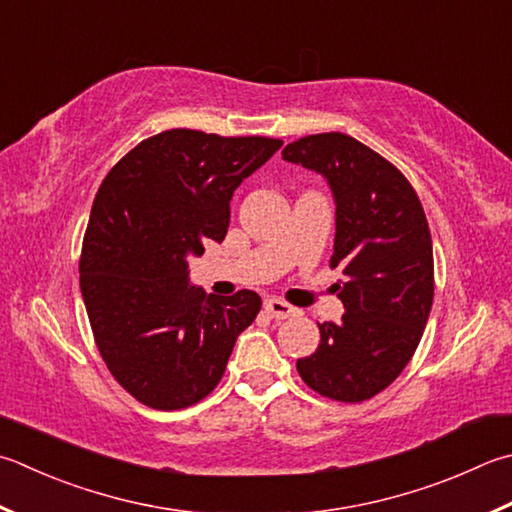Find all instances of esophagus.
<instances>
[{"label":"esophagus","mask_w":512,"mask_h":512,"mask_svg":"<svg viewBox=\"0 0 512 512\" xmlns=\"http://www.w3.org/2000/svg\"><path fill=\"white\" fill-rule=\"evenodd\" d=\"M265 312L272 316V318H289V316L301 314L294 305L281 301V298H267V301H265Z\"/></svg>","instance_id":"esophagus-1"}]
</instances>
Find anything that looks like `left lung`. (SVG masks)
Listing matches in <instances>:
<instances>
[{
    "label": "left lung",
    "mask_w": 512,
    "mask_h": 512,
    "mask_svg": "<svg viewBox=\"0 0 512 512\" xmlns=\"http://www.w3.org/2000/svg\"><path fill=\"white\" fill-rule=\"evenodd\" d=\"M287 162L327 178L336 200L332 269L345 314L321 323V343L296 361L321 397L361 403L383 392L410 363L435 296L432 238L410 180L345 133L289 142Z\"/></svg>",
    "instance_id": "1"
}]
</instances>
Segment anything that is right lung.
Instances as JSON below:
<instances>
[{"label":"right lung","instance_id":"add662e5","mask_svg":"<svg viewBox=\"0 0 512 512\" xmlns=\"http://www.w3.org/2000/svg\"><path fill=\"white\" fill-rule=\"evenodd\" d=\"M281 144L169 129L102 180L82 240V298L106 368L144 406L205 399L260 312L252 289L207 296L189 285L187 258L205 254L207 240L223 243L236 187Z\"/></svg>","mask_w":512,"mask_h":512}]
</instances>
